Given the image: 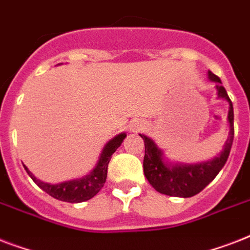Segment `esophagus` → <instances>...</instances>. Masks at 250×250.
Listing matches in <instances>:
<instances>
[{
  "label": "esophagus",
  "mask_w": 250,
  "mask_h": 250,
  "mask_svg": "<svg viewBox=\"0 0 250 250\" xmlns=\"http://www.w3.org/2000/svg\"><path fill=\"white\" fill-rule=\"evenodd\" d=\"M145 128V123H141V122H137V123H133L131 129L132 131H141V129Z\"/></svg>",
  "instance_id": "esophagus-1"
}]
</instances>
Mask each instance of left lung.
I'll return each mask as SVG.
<instances>
[{
    "label": "left lung",
    "instance_id": "8db88e82",
    "mask_svg": "<svg viewBox=\"0 0 250 250\" xmlns=\"http://www.w3.org/2000/svg\"><path fill=\"white\" fill-rule=\"evenodd\" d=\"M209 79L215 82L217 93L219 98H225L229 102V133L226 141L225 148L221 154L215 157L213 161H208L204 164L196 165H167L164 161V152L156 145L150 137L141 135L145 145L144 156V174L148 179L150 186L160 193L174 196V197H192L200 193L211 180L218 175L227 162V158L231 152L233 143V106L226 92L225 86L222 85L221 79L213 72H208Z\"/></svg>",
    "mask_w": 250,
    "mask_h": 250
}]
</instances>
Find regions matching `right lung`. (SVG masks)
I'll return each mask as SVG.
<instances>
[{"label": "right lung", "mask_w": 250, "mask_h": 250, "mask_svg": "<svg viewBox=\"0 0 250 250\" xmlns=\"http://www.w3.org/2000/svg\"><path fill=\"white\" fill-rule=\"evenodd\" d=\"M125 136H127L125 133H119L118 136L111 139L105 145V148L102 150L100 160H98L93 171L82 179L63 182L60 183V184H49V183L39 180L25 166L24 168L33 182L36 183L41 189L50 194L52 197L57 198L60 201L71 202V204L86 201V200H90L92 197H94L104 187L106 178H107V166H109V162L111 160V156L121 146L122 141L125 140Z\"/></svg>", "instance_id": "right-lung-1"}]
</instances>
